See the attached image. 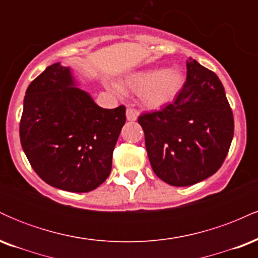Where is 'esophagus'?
<instances>
[{
    "label": "esophagus",
    "instance_id": "1",
    "mask_svg": "<svg viewBox=\"0 0 258 258\" xmlns=\"http://www.w3.org/2000/svg\"><path fill=\"white\" fill-rule=\"evenodd\" d=\"M126 117L128 121H136L138 117V111L135 110L132 108H127L126 109Z\"/></svg>",
    "mask_w": 258,
    "mask_h": 258
}]
</instances>
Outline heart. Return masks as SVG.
<instances>
[{"instance_id": "b5f03b06", "label": "heart", "mask_w": 258, "mask_h": 258, "mask_svg": "<svg viewBox=\"0 0 258 258\" xmlns=\"http://www.w3.org/2000/svg\"><path fill=\"white\" fill-rule=\"evenodd\" d=\"M126 85L135 93L141 94L143 104L149 109L164 108L173 102L182 91L184 78L176 69H149L128 76ZM121 93L119 87H112Z\"/></svg>"}]
</instances>
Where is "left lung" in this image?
Masks as SVG:
<instances>
[{
    "instance_id": "1",
    "label": "left lung",
    "mask_w": 258,
    "mask_h": 258,
    "mask_svg": "<svg viewBox=\"0 0 258 258\" xmlns=\"http://www.w3.org/2000/svg\"><path fill=\"white\" fill-rule=\"evenodd\" d=\"M138 122L153 171L174 186L195 184L217 172L234 135L223 85L193 58L186 60V81L174 102L142 114Z\"/></svg>"
}]
</instances>
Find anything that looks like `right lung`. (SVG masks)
Instances as JSON below:
<instances>
[{
	"instance_id": "add662e5",
	"label": "right lung",
	"mask_w": 258,
	"mask_h": 258,
	"mask_svg": "<svg viewBox=\"0 0 258 258\" xmlns=\"http://www.w3.org/2000/svg\"><path fill=\"white\" fill-rule=\"evenodd\" d=\"M125 122V106L100 108L76 87L72 69L55 63L26 90L20 143L47 184L87 193L110 174L112 152Z\"/></svg>"
}]
</instances>
